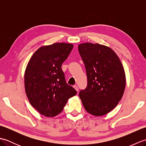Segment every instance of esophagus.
Segmentation results:
<instances>
[{
  "mask_svg": "<svg viewBox=\"0 0 146 146\" xmlns=\"http://www.w3.org/2000/svg\"><path fill=\"white\" fill-rule=\"evenodd\" d=\"M73 87L75 88V89L76 90L77 92H78V90H79V88H78V86H77V85H74V86H73Z\"/></svg>",
  "mask_w": 146,
  "mask_h": 146,
  "instance_id": "obj_1",
  "label": "esophagus"
}]
</instances>
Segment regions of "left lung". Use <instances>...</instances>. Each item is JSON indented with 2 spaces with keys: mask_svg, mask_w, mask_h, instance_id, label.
<instances>
[{
  "mask_svg": "<svg viewBox=\"0 0 146 146\" xmlns=\"http://www.w3.org/2000/svg\"><path fill=\"white\" fill-rule=\"evenodd\" d=\"M84 63L87 86L79 93L85 110L95 116L108 113L117 106L125 87L122 64L111 48L86 42L78 46Z\"/></svg>",
  "mask_w": 146,
  "mask_h": 146,
  "instance_id": "left-lung-1",
  "label": "left lung"
}]
</instances>
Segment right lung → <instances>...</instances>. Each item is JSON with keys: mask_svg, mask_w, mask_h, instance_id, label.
Instances as JSON below:
<instances>
[{"mask_svg": "<svg viewBox=\"0 0 146 146\" xmlns=\"http://www.w3.org/2000/svg\"><path fill=\"white\" fill-rule=\"evenodd\" d=\"M68 43H54L39 48L30 59L24 85L30 104L41 115L54 117L61 112L77 92L65 80L61 65L73 49Z\"/></svg>", "mask_w": 146, "mask_h": 146, "instance_id": "right-lung-1", "label": "right lung"}]
</instances>
